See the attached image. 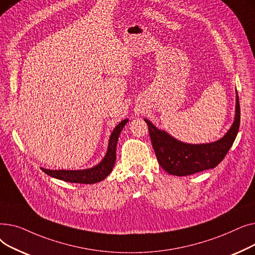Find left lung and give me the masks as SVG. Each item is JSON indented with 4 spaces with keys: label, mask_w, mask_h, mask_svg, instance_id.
I'll use <instances>...</instances> for the list:
<instances>
[{
    "label": "left lung",
    "mask_w": 255,
    "mask_h": 255,
    "mask_svg": "<svg viewBox=\"0 0 255 255\" xmlns=\"http://www.w3.org/2000/svg\"><path fill=\"white\" fill-rule=\"evenodd\" d=\"M158 163L172 176L184 177L216 167L233 145L240 127V102L236 91L235 119L231 128L218 140L207 143L183 142L144 119Z\"/></svg>",
    "instance_id": "obj_1"
}]
</instances>
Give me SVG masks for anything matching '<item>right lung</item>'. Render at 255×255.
<instances>
[{
  "mask_svg": "<svg viewBox=\"0 0 255 255\" xmlns=\"http://www.w3.org/2000/svg\"><path fill=\"white\" fill-rule=\"evenodd\" d=\"M128 119H125L114 128L112 134L109 140V146H107V151L104 158L101 161L93 167L86 168V169H77V170H70V169H47L41 168L46 175L49 177L56 178L59 180H63L65 182L69 183H79V184H95L98 182L103 181L107 176L112 172L114 165L116 163V149L117 143L120 136V133L122 132L123 128L125 127L126 123L128 122Z\"/></svg>",
  "mask_w": 255,
  "mask_h": 255,
  "instance_id": "1",
  "label": "right lung"
}]
</instances>
